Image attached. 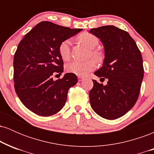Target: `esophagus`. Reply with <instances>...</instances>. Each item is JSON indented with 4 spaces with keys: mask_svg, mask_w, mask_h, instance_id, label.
Segmentation results:
<instances>
[{
    "mask_svg": "<svg viewBox=\"0 0 154 154\" xmlns=\"http://www.w3.org/2000/svg\"><path fill=\"white\" fill-rule=\"evenodd\" d=\"M85 79L84 77H78V81L79 82H81V81H83Z\"/></svg>",
    "mask_w": 154,
    "mask_h": 154,
    "instance_id": "1",
    "label": "esophagus"
}]
</instances>
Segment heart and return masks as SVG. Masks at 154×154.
I'll list each match as a JSON object with an SVG mask.
<instances>
[{"label": "heart", "mask_w": 154, "mask_h": 154, "mask_svg": "<svg viewBox=\"0 0 154 154\" xmlns=\"http://www.w3.org/2000/svg\"><path fill=\"white\" fill-rule=\"evenodd\" d=\"M78 40L85 46L90 49H94L98 45V39L94 35L88 32H83L78 36ZM59 52L61 59L63 61H69L71 57V40L66 39L60 43ZM93 57L97 61L102 59V54L99 51L93 50L91 51ZM96 67V63L94 60L90 59L88 61H73L66 66V71L72 73L79 77H84L90 72L93 71Z\"/></svg>", "instance_id": "1"}]
</instances>
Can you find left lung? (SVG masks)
<instances>
[{"label": "left lung", "mask_w": 154, "mask_h": 154, "mask_svg": "<svg viewBox=\"0 0 154 154\" xmlns=\"http://www.w3.org/2000/svg\"><path fill=\"white\" fill-rule=\"evenodd\" d=\"M89 32L100 39L105 52L103 66L94 75L108 79L106 85L93 79L90 103L100 116L116 119L128 112L138 98L144 72L141 53L128 32L116 26Z\"/></svg>", "instance_id": "8db88e82"}]
</instances>
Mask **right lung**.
<instances>
[{"mask_svg":"<svg viewBox=\"0 0 154 154\" xmlns=\"http://www.w3.org/2000/svg\"><path fill=\"white\" fill-rule=\"evenodd\" d=\"M82 30L41 22L19 43L14 57L15 91L35 114L54 115L65 105L69 89L77 84V77L66 73L62 79H53V75L63 71L59 46Z\"/></svg>","mask_w":154,"mask_h":154,"instance_id":"right-lung-1","label":"right lung"}]
</instances>
